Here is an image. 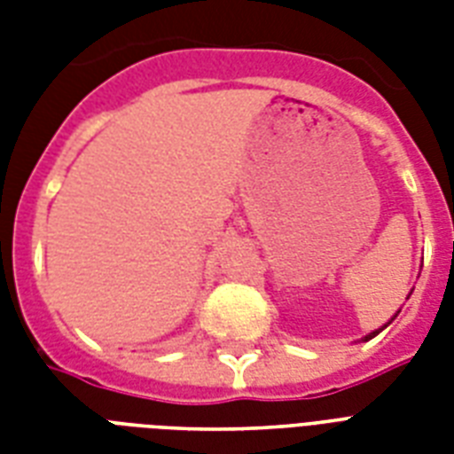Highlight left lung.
Returning <instances> with one entry per match:
<instances>
[{
	"label": "left lung",
	"instance_id": "left-lung-1",
	"mask_svg": "<svg viewBox=\"0 0 454 454\" xmlns=\"http://www.w3.org/2000/svg\"><path fill=\"white\" fill-rule=\"evenodd\" d=\"M395 317V316H394ZM394 317H391V320H394ZM391 320H388V323H391ZM387 323V325H388ZM387 325H384V327H387ZM377 334H380V330H377V332H370V334H367V337H365V341H367V339H372V337H377Z\"/></svg>",
	"mask_w": 454,
	"mask_h": 454
}]
</instances>
